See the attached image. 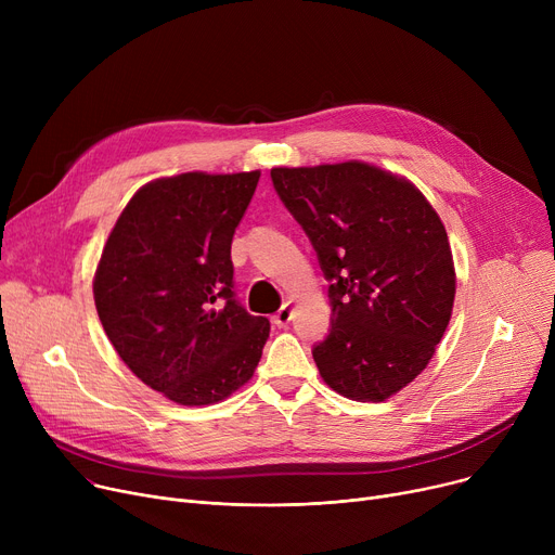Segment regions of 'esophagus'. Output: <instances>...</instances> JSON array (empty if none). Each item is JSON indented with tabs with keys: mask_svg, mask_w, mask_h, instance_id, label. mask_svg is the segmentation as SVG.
Returning a JSON list of instances; mask_svg holds the SVG:
<instances>
[{
	"mask_svg": "<svg viewBox=\"0 0 555 555\" xmlns=\"http://www.w3.org/2000/svg\"><path fill=\"white\" fill-rule=\"evenodd\" d=\"M293 312H295L293 304H285V306H281V310H279V312L272 317L274 326H279V328H285V326L289 324V319H293Z\"/></svg>",
	"mask_w": 555,
	"mask_h": 555,
	"instance_id": "34e87169",
	"label": "esophagus"
}]
</instances>
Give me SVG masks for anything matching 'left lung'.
I'll list each match as a JSON object with an SVG mask.
<instances>
[{"label": "left lung", "mask_w": 555, "mask_h": 555, "mask_svg": "<svg viewBox=\"0 0 555 555\" xmlns=\"http://www.w3.org/2000/svg\"><path fill=\"white\" fill-rule=\"evenodd\" d=\"M326 276L331 333L312 358L351 400L383 402L429 364L454 306L448 231L404 178L364 162L272 168Z\"/></svg>", "instance_id": "left-lung-1"}]
</instances>
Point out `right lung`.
<instances>
[{
  "instance_id": "add662e5",
  "label": "right lung",
  "mask_w": 555,
  "mask_h": 555,
  "mask_svg": "<svg viewBox=\"0 0 555 555\" xmlns=\"http://www.w3.org/2000/svg\"><path fill=\"white\" fill-rule=\"evenodd\" d=\"M260 170L182 172L141 186L94 274L99 319L143 385L202 406L241 389L270 337L233 297L231 238Z\"/></svg>"
}]
</instances>
